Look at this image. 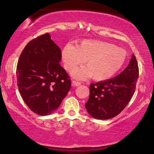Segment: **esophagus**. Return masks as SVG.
Segmentation results:
<instances>
[{
  "instance_id": "obj_1",
  "label": "esophagus",
  "mask_w": 154,
  "mask_h": 154,
  "mask_svg": "<svg viewBox=\"0 0 154 154\" xmlns=\"http://www.w3.org/2000/svg\"><path fill=\"white\" fill-rule=\"evenodd\" d=\"M81 83L79 82H77V81H75V80H73L72 81V86H74V87H77V86L80 85Z\"/></svg>"
}]
</instances>
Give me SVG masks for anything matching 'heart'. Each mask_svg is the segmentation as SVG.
Instances as JSON below:
<instances>
[{"label": "heart", "instance_id": "b5f03b06", "mask_svg": "<svg viewBox=\"0 0 154 154\" xmlns=\"http://www.w3.org/2000/svg\"><path fill=\"white\" fill-rule=\"evenodd\" d=\"M64 67L72 72L86 61L87 67L72 73L77 79L92 77L96 81L111 79L122 68L127 59L126 51L114 44L97 40H82L77 46L69 43L61 53Z\"/></svg>", "mask_w": 154, "mask_h": 154}]
</instances>
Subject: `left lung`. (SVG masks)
<instances>
[{
	"mask_svg": "<svg viewBox=\"0 0 154 154\" xmlns=\"http://www.w3.org/2000/svg\"><path fill=\"white\" fill-rule=\"evenodd\" d=\"M139 75L137 60L132 55L130 63L114 78L90 85L89 99L85 108L91 116L98 119H109L126 107L135 91Z\"/></svg>",
	"mask_w": 154,
	"mask_h": 154,
	"instance_id": "1",
	"label": "left lung"
}]
</instances>
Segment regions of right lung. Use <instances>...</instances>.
I'll list each match as a JSON object with an SVG mask.
<instances>
[{
  "instance_id": "obj_1",
  "label": "right lung",
  "mask_w": 154,
  "mask_h": 154,
  "mask_svg": "<svg viewBox=\"0 0 154 154\" xmlns=\"http://www.w3.org/2000/svg\"><path fill=\"white\" fill-rule=\"evenodd\" d=\"M61 49L48 33L24 47L17 67V85L22 98L35 114L54 113L71 88L69 76L60 65Z\"/></svg>"
}]
</instances>
